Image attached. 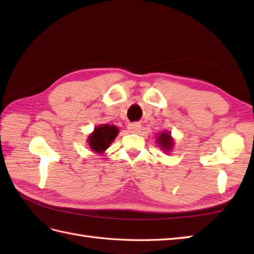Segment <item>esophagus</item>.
<instances>
[{
	"label": "esophagus",
	"instance_id": "esophagus-1",
	"mask_svg": "<svg viewBox=\"0 0 254 254\" xmlns=\"http://www.w3.org/2000/svg\"><path fill=\"white\" fill-rule=\"evenodd\" d=\"M127 130L131 133H138L139 130H141V124L137 122H133V123H128L127 124Z\"/></svg>",
	"mask_w": 254,
	"mask_h": 254
}]
</instances>
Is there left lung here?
<instances>
[{
    "mask_svg": "<svg viewBox=\"0 0 254 254\" xmlns=\"http://www.w3.org/2000/svg\"><path fill=\"white\" fill-rule=\"evenodd\" d=\"M157 143L160 146V148L164 150V152H169V150L174 146V139L170 136V133L163 132L160 133L157 137Z\"/></svg>",
    "mask_w": 254,
    "mask_h": 254,
    "instance_id": "left-lung-1",
    "label": "left lung"
}]
</instances>
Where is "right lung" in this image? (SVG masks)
I'll return each instance as SVG.
<instances>
[{"instance_id": "right-lung-1", "label": "right lung", "mask_w": 254, "mask_h": 254, "mask_svg": "<svg viewBox=\"0 0 254 254\" xmlns=\"http://www.w3.org/2000/svg\"><path fill=\"white\" fill-rule=\"evenodd\" d=\"M119 130L115 126L102 124L97 127L94 132L88 136V144L91 150L97 154L104 153L110 146V144L115 141L118 135Z\"/></svg>"}]
</instances>
